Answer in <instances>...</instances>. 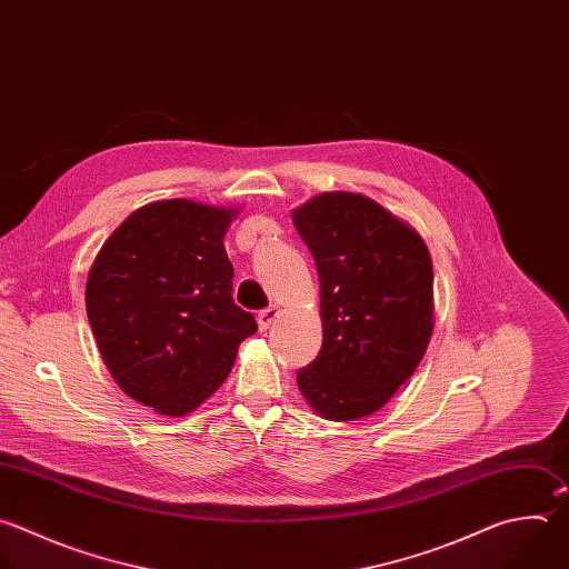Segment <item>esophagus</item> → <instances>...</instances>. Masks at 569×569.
<instances>
[{
  "instance_id": "obj_1",
  "label": "esophagus",
  "mask_w": 569,
  "mask_h": 569,
  "mask_svg": "<svg viewBox=\"0 0 569 569\" xmlns=\"http://www.w3.org/2000/svg\"><path fill=\"white\" fill-rule=\"evenodd\" d=\"M279 317V306H268L259 312V330H268L272 326V321Z\"/></svg>"
}]
</instances>
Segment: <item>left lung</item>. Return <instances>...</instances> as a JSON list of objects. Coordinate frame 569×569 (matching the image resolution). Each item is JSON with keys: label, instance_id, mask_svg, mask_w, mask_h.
Wrapping results in <instances>:
<instances>
[{"label": "left lung", "instance_id": "obj_1", "mask_svg": "<svg viewBox=\"0 0 569 569\" xmlns=\"http://www.w3.org/2000/svg\"><path fill=\"white\" fill-rule=\"evenodd\" d=\"M321 286L323 343L297 372L326 420L380 411L416 372L433 332V266L422 237L361 194L323 192L292 212Z\"/></svg>", "mask_w": 569, "mask_h": 569}]
</instances>
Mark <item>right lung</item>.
<instances>
[{"label":"right lung","mask_w":569,"mask_h":569,"mask_svg":"<svg viewBox=\"0 0 569 569\" xmlns=\"http://www.w3.org/2000/svg\"><path fill=\"white\" fill-rule=\"evenodd\" d=\"M237 208L187 199L149 203L100 248L87 315L116 385L160 416H187L230 375L257 332L232 299L223 237Z\"/></svg>","instance_id":"add662e5"}]
</instances>
